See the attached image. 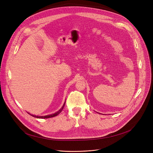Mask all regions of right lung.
Returning <instances> with one entry per match:
<instances>
[{"label": "right lung", "instance_id": "add662e5", "mask_svg": "<svg viewBox=\"0 0 153 153\" xmlns=\"http://www.w3.org/2000/svg\"><path fill=\"white\" fill-rule=\"evenodd\" d=\"M65 103L63 104V106L62 107V108L59 110H58L57 112H56L55 113H54V114H51V115H45V116H36V115H32V114H29V113H28L29 114H30V115H32V117H35V118H52V117H55V116H57V115H58L59 114H60L61 113V112L62 111V110L63 109V108H64V106H65Z\"/></svg>", "mask_w": 153, "mask_h": 153}]
</instances>
